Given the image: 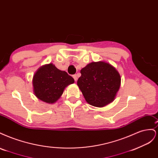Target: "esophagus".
<instances>
[{
    "label": "esophagus",
    "mask_w": 158,
    "mask_h": 158,
    "mask_svg": "<svg viewBox=\"0 0 158 158\" xmlns=\"http://www.w3.org/2000/svg\"><path fill=\"white\" fill-rule=\"evenodd\" d=\"M73 78H74V80H75V82H76V81L78 80V76L76 75V74L73 75Z\"/></svg>",
    "instance_id": "esophagus-1"
}]
</instances>
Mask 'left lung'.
Instances as JSON below:
<instances>
[{
  "mask_svg": "<svg viewBox=\"0 0 158 158\" xmlns=\"http://www.w3.org/2000/svg\"><path fill=\"white\" fill-rule=\"evenodd\" d=\"M77 84L91 106L102 107L115 98L121 85V76L112 65L103 61L93 62L80 70Z\"/></svg>",
  "mask_w": 158,
  "mask_h": 158,
  "instance_id": "left-lung-1",
  "label": "left lung"
}]
</instances>
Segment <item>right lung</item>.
Returning <instances> with one entry per match:
<instances>
[{
    "mask_svg": "<svg viewBox=\"0 0 158 158\" xmlns=\"http://www.w3.org/2000/svg\"><path fill=\"white\" fill-rule=\"evenodd\" d=\"M74 82L65 71L59 70L52 63L42 66L33 76L32 84L35 96L47 103H53L63 94L67 85Z\"/></svg>",
    "mask_w": 158,
    "mask_h": 158,
    "instance_id": "add662e5",
    "label": "right lung"
}]
</instances>
